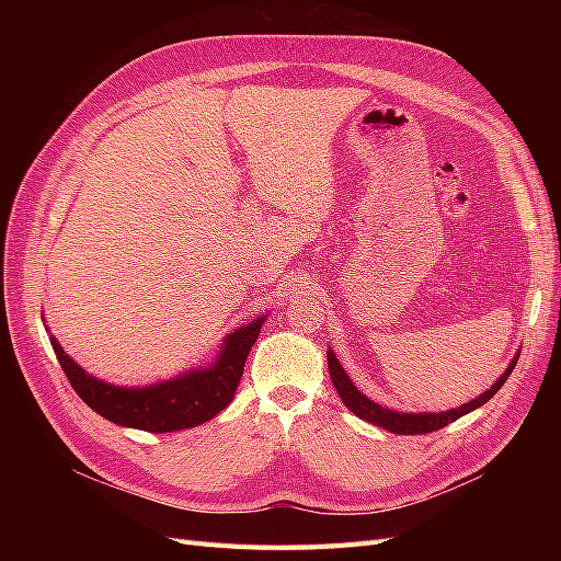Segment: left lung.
I'll list each match as a JSON object with an SVG mask.
<instances>
[{"instance_id":"1","label":"left lung","mask_w":561,"mask_h":561,"mask_svg":"<svg viewBox=\"0 0 561 561\" xmlns=\"http://www.w3.org/2000/svg\"><path fill=\"white\" fill-rule=\"evenodd\" d=\"M517 358L519 353L515 355V358L511 360V365H507V369L503 371V375L496 379L494 386H489V390H484L482 396H478L474 400L466 402L458 407V410H449V412H439V414H407V412H393V410H386V407L371 402L367 396H363L358 388L353 386V381L346 377V371L342 367V363L336 360L334 351H328V367H330V379L336 388L339 398H342V402L348 407V410L360 416L369 423H375V426L388 431V433H398V435H421V433H433V431H439L449 426L451 421L461 419L463 414L478 410V407H482L484 402H489L491 398H494L499 393V388L505 383V379L511 377V371L515 369L517 365Z\"/></svg>"}]
</instances>
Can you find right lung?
<instances>
[{
  "mask_svg": "<svg viewBox=\"0 0 561 561\" xmlns=\"http://www.w3.org/2000/svg\"><path fill=\"white\" fill-rule=\"evenodd\" d=\"M264 318L252 320L250 325L227 334L222 351H219L217 360L210 367H198L194 371H184V375L171 381H159L142 388L100 381L62 351L56 336H50V344H54L56 358L77 390V396L93 412L116 423V426L147 433H173L201 426L233 400L236 388H239L243 377L248 353L252 344L257 342Z\"/></svg>",
  "mask_w": 561,
  "mask_h": 561,
  "instance_id": "add662e5",
  "label": "right lung"
}]
</instances>
